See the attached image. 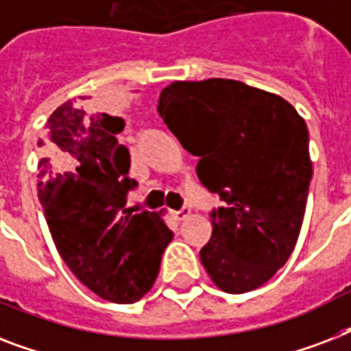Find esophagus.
<instances>
[{"label":"esophagus","mask_w":351,"mask_h":351,"mask_svg":"<svg viewBox=\"0 0 351 351\" xmlns=\"http://www.w3.org/2000/svg\"><path fill=\"white\" fill-rule=\"evenodd\" d=\"M189 215H191V209H189V208H182L180 211H173V219L180 222V220H186L187 217H189Z\"/></svg>","instance_id":"obj_1"}]
</instances>
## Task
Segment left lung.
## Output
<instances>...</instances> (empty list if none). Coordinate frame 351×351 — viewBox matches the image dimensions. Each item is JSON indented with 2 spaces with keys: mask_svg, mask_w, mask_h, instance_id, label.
<instances>
[{
  "mask_svg": "<svg viewBox=\"0 0 351 351\" xmlns=\"http://www.w3.org/2000/svg\"><path fill=\"white\" fill-rule=\"evenodd\" d=\"M158 112L200 156L204 187L226 202L211 211L206 271L226 293L256 289L288 262L304 220L313 175L306 121L280 96L224 78L167 85Z\"/></svg>",
  "mask_w": 351,
  "mask_h": 351,
  "instance_id": "left-lung-1",
  "label": "left lung"
}]
</instances>
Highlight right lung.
Masks as SVG:
<instances>
[{
    "instance_id": "right-lung-1",
    "label": "right lung",
    "mask_w": 351,
    "mask_h": 351,
    "mask_svg": "<svg viewBox=\"0 0 351 351\" xmlns=\"http://www.w3.org/2000/svg\"><path fill=\"white\" fill-rule=\"evenodd\" d=\"M123 125L107 112L87 114L78 101L58 107L47 120L38 197L74 277L101 299L132 304L154 284L173 233L158 213L125 208L136 180L127 176L129 149L117 140Z\"/></svg>"
}]
</instances>
